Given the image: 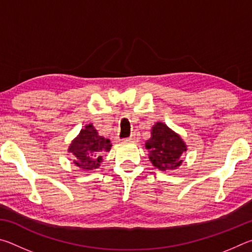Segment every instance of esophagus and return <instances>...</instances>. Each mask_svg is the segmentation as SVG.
Returning a JSON list of instances; mask_svg holds the SVG:
<instances>
[{
    "mask_svg": "<svg viewBox=\"0 0 252 252\" xmlns=\"http://www.w3.org/2000/svg\"><path fill=\"white\" fill-rule=\"evenodd\" d=\"M138 139H139V135L136 132H134V133H132L129 138L126 139V141H138Z\"/></svg>",
    "mask_w": 252,
    "mask_h": 252,
    "instance_id": "1",
    "label": "esophagus"
}]
</instances>
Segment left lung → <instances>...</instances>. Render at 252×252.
<instances>
[{
  "label": "left lung",
  "mask_w": 252,
  "mask_h": 252,
  "mask_svg": "<svg viewBox=\"0 0 252 252\" xmlns=\"http://www.w3.org/2000/svg\"><path fill=\"white\" fill-rule=\"evenodd\" d=\"M149 149V159L160 170H172L180 165V157L187 150L182 139L164 123L158 122L152 127L151 138L146 143Z\"/></svg>",
  "instance_id": "1"
}]
</instances>
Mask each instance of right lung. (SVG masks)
<instances>
[{
    "instance_id": "right-lung-1",
    "label": "right lung",
    "mask_w": 252,
    "mask_h": 252,
    "mask_svg": "<svg viewBox=\"0 0 252 252\" xmlns=\"http://www.w3.org/2000/svg\"><path fill=\"white\" fill-rule=\"evenodd\" d=\"M110 149V140L100 136L92 125H88L71 143L69 151L74 156V164L81 170H93L100 167L101 155Z\"/></svg>"
}]
</instances>
